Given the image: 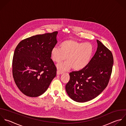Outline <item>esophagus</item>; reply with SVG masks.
<instances>
[{
    "label": "esophagus",
    "instance_id": "obj_1",
    "mask_svg": "<svg viewBox=\"0 0 126 126\" xmlns=\"http://www.w3.org/2000/svg\"><path fill=\"white\" fill-rule=\"evenodd\" d=\"M63 73V72H61V71H60L59 70H57V75H60V74H62Z\"/></svg>",
    "mask_w": 126,
    "mask_h": 126
}]
</instances>
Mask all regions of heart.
Returning <instances> with one entry per match:
<instances>
[{"label":"heart","instance_id":"obj_1","mask_svg":"<svg viewBox=\"0 0 126 126\" xmlns=\"http://www.w3.org/2000/svg\"><path fill=\"white\" fill-rule=\"evenodd\" d=\"M93 50V47L89 43L68 40L60 44V48L55 47L52 49L51 57L53 61L59 63L65 60L67 57L66 62L57 65V69L61 72L72 68L75 71H80L90 63Z\"/></svg>","mask_w":126,"mask_h":126}]
</instances>
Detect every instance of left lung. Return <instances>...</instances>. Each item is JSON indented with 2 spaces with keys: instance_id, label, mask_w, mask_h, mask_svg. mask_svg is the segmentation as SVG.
Listing matches in <instances>:
<instances>
[{
  "instance_id": "obj_1",
  "label": "left lung",
  "mask_w": 126,
  "mask_h": 126,
  "mask_svg": "<svg viewBox=\"0 0 126 126\" xmlns=\"http://www.w3.org/2000/svg\"><path fill=\"white\" fill-rule=\"evenodd\" d=\"M98 47L89 64L69 74L65 89L74 101L83 103L99 95L107 86L112 73L113 57L110 50L97 40Z\"/></svg>"
}]
</instances>
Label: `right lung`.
Masks as SVG:
<instances>
[{
    "label": "right lung",
    "instance_id": "1",
    "mask_svg": "<svg viewBox=\"0 0 126 126\" xmlns=\"http://www.w3.org/2000/svg\"><path fill=\"white\" fill-rule=\"evenodd\" d=\"M58 32L37 35L19 43L14 53L12 72L15 82L25 95L43 94L56 75L51 51L57 44Z\"/></svg>",
    "mask_w": 126,
    "mask_h": 126
}]
</instances>
